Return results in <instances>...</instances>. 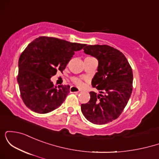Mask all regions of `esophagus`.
Returning <instances> with one entry per match:
<instances>
[{
  "mask_svg": "<svg viewBox=\"0 0 159 159\" xmlns=\"http://www.w3.org/2000/svg\"><path fill=\"white\" fill-rule=\"evenodd\" d=\"M69 91H70V93H79L81 90L76 87H75V86H72L69 89Z\"/></svg>",
  "mask_w": 159,
  "mask_h": 159,
  "instance_id": "34e87169",
  "label": "esophagus"
}]
</instances>
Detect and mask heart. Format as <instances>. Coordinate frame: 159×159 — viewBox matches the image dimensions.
Wrapping results in <instances>:
<instances>
[{
	"mask_svg": "<svg viewBox=\"0 0 159 159\" xmlns=\"http://www.w3.org/2000/svg\"><path fill=\"white\" fill-rule=\"evenodd\" d=\"M72 81H73L75 84L78 86V87H81V86L84 84L83 81H82L81 78H76V77L72 78Z\"/></svg>",
	"mask_w": 159,
	"mask_h": 159,
	"instance_id": "obj_1",
	"label": "heart"
}]
</instances>
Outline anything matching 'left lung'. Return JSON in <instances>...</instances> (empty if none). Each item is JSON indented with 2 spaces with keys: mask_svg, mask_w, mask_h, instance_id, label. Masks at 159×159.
<instances>
[{
  "mask_svg": "<svg viewBox=\"0 0 159 159\" xmlns=\"http://www.w3.org/2000/svg\"><path fill=\"white\" fill-rule=\"evenodd\" d=\"M84 52L98 61L92 86L100 94L90 92V101L82 104L81 111L88 121L103 125L119 117L126 106L132 92V69L125 55L114 47L85 45Z\"/></svg>",
  "mask_w": 159,
  "mask_h": 159,
  "instance_id": "8db88e82",
  "label": "left lung"
}]
</instances>
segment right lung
<instances>
[{
  "label": "right lung",
  "instance_id": "1",
  "mask_svg": "<svg viewBox=\"0 0 159 159\" xmlns=\"http://www.w3.org/2000/svg\"><path fill=\"white\" fill-rule=\"evenodd\" d=\"M85 44L70 43L48 36L31 42L20 55L17 81L25 105L39 114H46L61 106L69 93V85L54 86L50 78L62 72L75 52Z\"/></svg>",
  "mask_w": 159,
  "mask_h": 159
}]
</instances>
